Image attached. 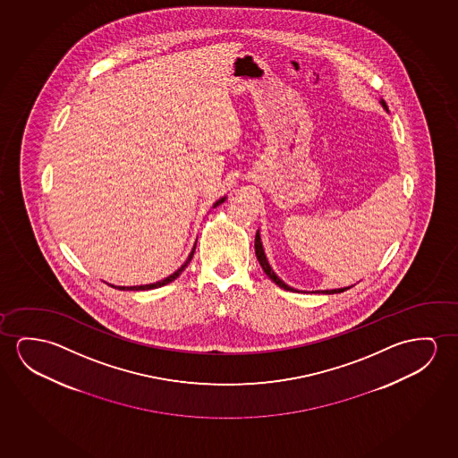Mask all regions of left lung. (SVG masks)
<instances>
[{
    "instance_id": "left-lung-1",
    "label": "left lung",
    "mask_w": 458,
    "mask_h": 458,
    "mask_svg": "<svg viewBox=\"0 0 458 458\" xmlns=\"http://www.w3.org/2000/svg\"><path fill=\"white\" fill-rule=\"evenodd\" d=\"M382 106L387 107L386 101H382ZM255 255H257V260L260 263V267H263V271L267 273V277H269L271 281L275 282L276 285H279L281 289L289 290V292H296L295 289L289 287L285 282H282L281 279L275 275V271L271 269V267H269L267 255H265V250H263V246H261L260 233L259 232L255 234ZM347 289H349V287H347ZM347 289L322 290V293H341V292H344V290Z\"/></svg>"
}]
</instances>
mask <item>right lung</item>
Listing matches in <instances>:
<instances>
[{
	"label": "right lung",
	"instance_id": "obj_1",
	"mask_svg": "<svg viewBox=\"0 0 458 458\" xmlns=\"http://www.w3.org/2000/svg\"><path fill=\"white\" fill-rule=\"evenodd\" d=\"M225 201V198H220L218 201H216V204H214V208H217L218 204H222ZM193 254H195V246H193V249H191V255H189V259H187V261L183 263L182 267H179L177 269L176 273H173V275L168 276L166 279H163V281L160 282H155V284H148V285H136V287H117V285H111V287H114V289H119V290H150V289H158V287H162V285H166V284H169V282L174 281V279H177L179 276H181V273H182L183 269L187 267V265L191 263V259H193Z\"/></svg>",
	"mask_w": 458,
	"mask_h": 458
}]
</instances>
